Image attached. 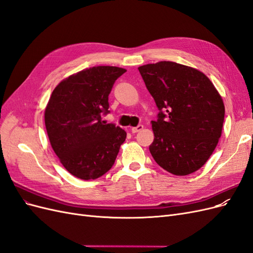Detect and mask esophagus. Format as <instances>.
Here are the masks:
<instances>
[{
    "mask_svg": "<svg viewBox=\"0 0 253 253\" xmlns=\"http://www.w3.org/2000/svg\"><path fill=\"white\" fill-rule=\"evenodd\" d=\"M142 128H143V126H142V125H139V126H133V127L131 128V132H132V133H137V132L141 131Z\"/></svg>",
    "mask_w": 253,
    "mask_h": 253,
    "instance_id": "1",
    "label": "esophagus"
}]
</instances>
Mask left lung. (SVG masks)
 I'll return each mask as SVG.
<instances>
[{
	"label": "left lung",
	"mask_w": 253,
	"mask_h": 253,
	"mask_svg": "<svg viewBox=\"0 0 253 253\" xmlns=\"http://www.w3.org/2000/svg\"><path fill=\"white\" fill-rule=\"evenodd\" d=\"M138 70L159 110L158 119L151 122L153 158L174 175L200 170L221 136V96L210 79L193 67L160 61Z\"/></svg>",
	"instance_id": "8db88e82"
}]
</instances>
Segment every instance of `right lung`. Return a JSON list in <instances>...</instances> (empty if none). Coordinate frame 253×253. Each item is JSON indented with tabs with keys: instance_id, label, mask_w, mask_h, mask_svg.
I'll use <instances>...</instances> for the list:
<instances>
[{
	"instance_id": "add662e5",
	"label": "right lung",
	"mask_w": 253,
	"mask_h": 253,
	"mask_svg": "<svg viewBox=\"0 0 253 253\" xmlns=\"http://www.w3.org/2000/svg\"><path fill=\"white\" fill-rule=\"evenodd\" d=\"M126 70L116 66L86 68L61 81L44 113L51 148L72 175L89 180L113 167L125 129L101 120L109 113V95Z\"/></svg>"
}]
</instances>
